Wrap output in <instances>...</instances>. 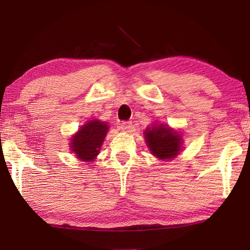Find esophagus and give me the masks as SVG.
<instances>
[{
    "label": "esophagus",
    "mask_w": 250,
    "mask_h": 250,
    "mask_svg": "<svg viewBox=\"0 0 250 250\" xmlns=\"http://www.w3.org/2000/svg\"><path fill=\"white\" fill-rule=\"evenodd\" d=\"M120 128L122 129V131L129 132V131L132 129V122H131V121H124V122H121Z\"/></svg>",
    "instance_id": "obj_1"
}]
</instances>
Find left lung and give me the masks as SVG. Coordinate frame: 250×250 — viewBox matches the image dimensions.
Here are the masks:
<instances>
[{
  "instance_id": "left-lung-1",
  "label": "left lung",
  "mask_w": 250,
  "mask_h": 250,
  "mask_svg": "<svg viewBox=\"0 0 250 250\" xmlns=\"http://www.w3.org/2000/svg\"><path fill=\"white\" fill-rule=\"evenodd\" d=\"M146 143L152 155L160 159H172L177 156L182 145V137L167 126L159 125L145 131Z\"/></svg>"
}]
</instances>
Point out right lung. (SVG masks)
I'll list each match as a JSON object with an SVG mask.
<instances>
[{"instance_id": "1", "label": "right lung", "mask_w": 250, "mask_h": 250, "mask_svg": "<svg viewBox=\"0 0 250 250\" xmlns=\"http://www.w3.org/2000/svg\"><path fill=\"white\" fill-rule=\"evenodd\" d=\"M107 131L108 125L105 122L89 121L72 137V150L82 161H93L98 156Z\"/></svg>"}]
</instances>
